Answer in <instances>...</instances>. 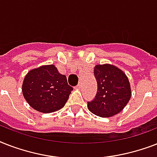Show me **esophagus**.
Instances as JSON below:
<instances>
[{"instance_id":"esophagus-1","label":"esophagus","mask_w":157,"mask_h":157,"mask_svg":"<svg viewBox=\"0 0 157 157\" xmlns=\"http://www.w3.org/2000/svg\"><path fill=\"white\" fill-rule=\"evenodd\" d=\"M81 85L80 83H79L78 85H77V86H76V89H77V90H80V89H81Z\"/></svg>"}]
</instances>
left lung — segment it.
I'll return each mask as SVG.
<instances>
[{
	"mask_svg": "<svg viewBox=\"0 0 157 157\" xmlns=\"http://www.w3.org/2000/svg\"><path fill=\"white\" fill-rule=\"evenodd\" d=\"M94 73L98 91L95 98L87 103L89 110L101 117L118 114L131 98L130 84L127 76L117 67L108 63L96 65Z\"/></svg>",
	"mask_w": 157,
	"mask_h": 157,
	"instance_id": "1",
	"label": "left lung"
}]
</instances>
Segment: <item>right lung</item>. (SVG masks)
Returning a JSON list of instances; mask_svg holds the SVG:
<instances>
[{
  "label": "right lung",
  "mask_w": 157,
  "mask_h": 157,
  "mask_svg": "<svg viewBox=\"0 0 157 157\" xmlns=\"http://www.w3.org/2000/svg\"><path fill=\"white\" fill-rule=\"evenodd\" d=\"M73 88L66 76L54 65H43L28 71L23 80L22 91L33 109L43 113L56 112L64 107Z\"/></svg>",
  "instance_id": "1"
}]
</instances>
